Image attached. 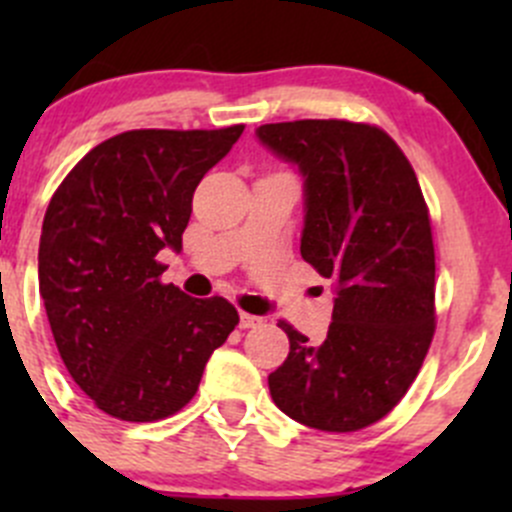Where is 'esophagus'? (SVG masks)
Segmentation results:
<instances>
[{
  "label": "esophagus",
  "mask_w": 512,
  "mask_h": 512,
  "mask_svg": "<svg viewBox=\"0 0 512 512\" xmlns=\"http://www.w3.org/2000/svg\"><path fill=\"white\" fill-rule=\"evenodd\" d=\"M260 324H262V317H255V314H247V312L240 314V329H255L260 327Z\"/></svg>",
  "instance_id": "34e87169"
}]
</instances>
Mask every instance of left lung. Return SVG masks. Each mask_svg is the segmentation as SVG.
I'll list each match as a JSON object with an SVG mask.
<instances>
[{
    "label": "left lung",
    "instance_id": "obj_1",
    "mask_svg": "<svg viewBox=\"0 0 512 512\" xmlns=\"http://www.w3.org/2000/svg\"><path fill=\"white\" fill-rule=\"evenodd\" d=\"M257 138L302 173L299 250L337 292L317 347L280 322L289 354L267 379L272 401L309 428L359 431L404 399L436 329V255L421 185L394 138L369 123H265Z\"/></svg>",
    "mask_w": 512,
    "mask_h": 512
}]
</instances>
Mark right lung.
Masks as SVG:
<instances>
[{"label":"right lung","mask_w":512,"mask_h":512,"mask_svg":"<svg viewBox=\"0 0 512 512\" xmlns=\"http://www.w3.org/2000/svg\"><path fill=\"white\" fill-rule=\"evenodd\" d=\"M245 126L126 131L91 148L56 188L39 242V292L56 349L108 416L158 421L195 396L240 317L223 297L163 285L183 250L193 193Z\"/></svg>","instance_id":"1"}]
</instances>
